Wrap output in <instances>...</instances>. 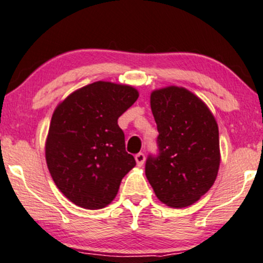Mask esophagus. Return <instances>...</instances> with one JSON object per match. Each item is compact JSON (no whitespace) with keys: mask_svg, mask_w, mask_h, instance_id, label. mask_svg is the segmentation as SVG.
<instances>
[{"mask_svg":"<svg viewBox=\"0 0 263 263\" xmlns=\"http://www.w3.org/2000/svg\"><path fill=\"white\" fill-rule=\"evenodd\" d=\"M135 161H137V165L139 166V167H141V166L144 165L145 162V155L143 153H139L135 155Z\"/></svg>","mask_w":263,"mask_h":263,"instance_id":"obj_1","label":"esophagus"}]
</instances>
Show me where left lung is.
<instances>
[{"mask_svg": "<svg viewBox=\"0 0 263 263\" xmlns=\"http://www.w3.org/2000/svg\"><path fill=\"white\" fill-rule=\"evenodd\" d=\"M159 156H149L145 175L160 202L193 204L211 190L220 165L218 123L208 106L184 87L151 92Z\"/></svg>", "mask_w": 263, "mask_h": 263, "instance_id": "1", "label": "left lung"}]
</instances>
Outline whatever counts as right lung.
I'll return each mask as SVG.
<instances>
[{"label":"right lung","instance_id":"add662e5","mask_svg":"<svg viewBox=\"0 0 263 263\" xmlns=\"http://www.w3.org/2000/svg\"><path fill=\"white\" fill-rule=\"evenodd\" d=\"M138 97L133 86L97 81L55 108L45 141L46 165L73 204L91 211L110 204L123 177L137 165L125 151L118 118Z\"/></svg>","mask_w":263,"mask_h":263}]
</instances>
